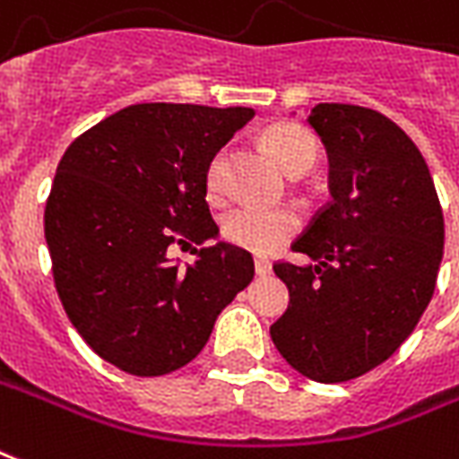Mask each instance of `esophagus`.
<instances>
[{"label":"esophagus","instance_id":"34e87169","mask_svg":"<svg viewBox=\"0 0 459 459\" xmlns=\"http://www.w3.org/2000/svg\"><path fill=\"white\" fill-rule=\"evenodd\" d=\"M255 273L260 277H267V274L273 273V263L267 257H255Z\"/></svg>","mask_w":459,"mask_h":459}]
</instances>
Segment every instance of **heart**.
I'll list each match as a JSON object with an SVG mask.
<instances>
[{"label":"heart","instance_id":"obj_1","mask_svg":"<svg viewBox=\"0 0 459 459\" xmlns=\"http://www.w3.org/2000/svg\"><path fill=\"white\" fill-rule=\"evenodd\" d=\"M264 143L273 152L281 169L297 172L301 168L314 165L316 160V141L304 128L291 124L273 126L264 134ZM226 162H229V151L223 148L212 158L209 169H206V186L212 195H219L223 189V175H226ZM299 229V216L291 209H270V206H238L230 209L223 221H221V233L223 238L233 246L246 247L253 253H270L284 240L294 236Z\"/></svg>","mask_w":459,"mask_h":459}]
</instances>
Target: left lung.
I'll return each mask as SVG.
<instances>
[{"label":"left lung","instance_id":"1","mask_svg":"<svg viewBox=\"0 0 459 459\" xmlns=\"http://www.w3.org/2000/svg\"><path fill=\"white\" fill-rule=\"evenodd\" d=\"M307 124L328 152L333 202L291 246L311 264H274L290 307L270 335L299 375L335 385L382 365L416 328L446 226L429 165L392 118L316 104Z\"/></svg>","mask_w":459,"mask_h":459}]
</instances>
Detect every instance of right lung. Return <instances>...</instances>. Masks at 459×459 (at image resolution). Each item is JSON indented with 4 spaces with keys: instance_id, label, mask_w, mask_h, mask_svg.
<instances>
[{
    "instance_id": "right-lung-1",
    "label": "right lung",
    "mask_w": 459,
    "mask_h": 459,
    "mask_svg": "<svg viewBox=\"0 0 459 459\" xmlns=\"http://www.w3.org/2000/svg\"><path fill=\"white\" fill-rule=\"evenodd\" d=\"M255 117L247 107L134 104L67 148L46 204L57 297L91 351L135 377L202 352L213 324L253 281V255L219 240L206 169ZM172 242L197 260L179 265Z\"/></svg>"
}]
</instances>
